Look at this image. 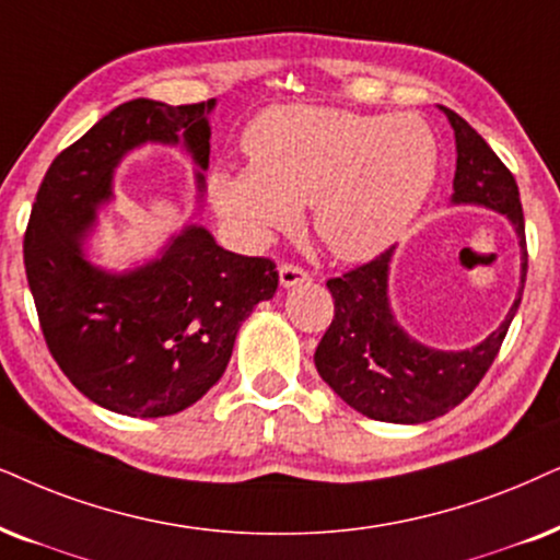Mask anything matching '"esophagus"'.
<instances>
[{"label":"esophagus","instance_id":"esophagus-1","mask_svg":"<svg viewBox=\"0 0 560 560\" xmlns=\"http://www.w3.org/2000/svg\"><path fill=\"white\" fill-rule=\"evenodd\" d=\"M278 275H280V285L285 290L295 288V285H303V282H311V275L306 270H301V267H295V265H280Z\"/></svg>","mask_w":560,"mask_h":560}]
</instances>
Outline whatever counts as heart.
I'll return each mask as SVG.
<instances>
[{
  "label": "heart",
  "mask_w": 560,
  "mask_h": 560,
  "mask_svg": "<svg viewBox=\"0 0 560 560\" xmlns=\"http://www.w3.org/2000/svg\"><path fill=\"white\" fill-rule=\"evenodd\" d=\"M246 166L208 179L218 215L259 246L301 221L345 262H368L401 238L440 172L438 136L413 113L368 115L280 105L244 130Z\"/></svg>",
  "instance_id": "heart-1"
}]
</instances>
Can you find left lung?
<instances>
[{
  "label": "left lung",
  "instance_id": "8db88e82",
  "mask_svg": "<svg viewBox=\"0 0 560 560\" xmlns=\"http://www.w3.org/2000/svg\"><path fill=\"white\" fill-rule=\"evenodd\" d=\"M440 107L455 136L450 206H478L504 215L520 244V288L510 314L470 350H438L398 324L388 282L396 246L358 270L326 282L334 322L316 347L324 383L362 417L390 424H422L442 417L478 386L517 314L527 275L525 218L512 172L460 115Z\"/></svg>",
  "mask_w": 560,
  "mask_h": 560
}]
</instances>
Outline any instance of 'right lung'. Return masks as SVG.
<instances>
[{
  "mask_svg": "<svg viewBox=\"0 0 560 560\" xmlns=\"http://www.w3.org/2000/svg\"><path fill=\"white\" fill-rule=\"evenodd\" d=\"M215 100L166 105L138 97L100 118L48 166L25 234V272L58 368L107 411L170 417L221 381L238 326L270 301V259L215 244L200 223L174 231L126 270L92 262L100 210L115 202V172L147 143L192 159L195 202H206Z\"/></svg>",
  "mask_w": 560,
  "mask_h": 560,
  "instance_id": "add662e5",
  "label": "right lung"
}]
</instances>
